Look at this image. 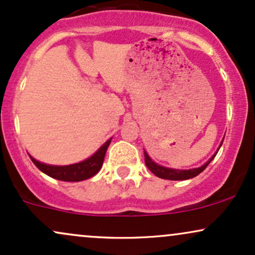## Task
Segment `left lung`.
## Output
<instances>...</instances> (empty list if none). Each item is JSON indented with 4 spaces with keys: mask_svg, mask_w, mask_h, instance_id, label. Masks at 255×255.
Listing matches in <instances>:
<instances>
[{
    "mask_svg": "<svg viewBox=\"0 0 255 255\" xmlns=\"http://www.w3.org/2000/svg\"><path fill=\"white\" fill-rule=\"evenodd\" d=\"M222 144H223V141H222L221 145H219L218 150H219V148H221ZM218 150H217V152H218ZM217 152H216V153L213 154V156L210 158V159L207 160V162L205 163V164H203L201 166H199V168L188 169V170H180V169L166 168V166L157 164L156 162H153V160H152V158L148 156L147 152H146L145 150H144V156H145V164H146V166H147V168L150 169V170L153 172V174L156 175L157 177L164 178V180H171V181H183V180H189V178H193V177L198 176V175L200 174V172H203L205 170V168H206V166L212 162V159L216 157Z\"/></svg>",
    "mask_w": 255,
    "mask_h": 255,
    "instance_id": "1",
    "label": "left lung"
}]
</instances>
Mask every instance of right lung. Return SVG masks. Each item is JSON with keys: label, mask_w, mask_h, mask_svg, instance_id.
Masks as SVG:
<instances>
[{"label": "right lung", "mask_w": 255, "mask_h": 255, "mask_svg": "<svg viewBox=\"0 0 255 255\" xmlns=\"http://www.w3.org/2000/svg\"><path fill=\"white\" fill-rule=\"evenodd\" d=\"M111 139L104 142L101 147L98 148L92 156L83 160V162L75 163V164L69 165H51L45 164V163L39 162V160L34 159L33 157L30 156L31 160L34 163V165L39 169L40 171L46 174L48 176L52 178H56L60 181H67V182H79V181L87 180V178L95 176L97 172L101 170L102 165H103L105 153H107L108 147H109Z\"/></svg>", "instance_id": "1"}]
</instances>
